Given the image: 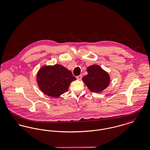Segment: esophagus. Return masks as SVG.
<instances>
[{"label":"esophagus","instance_id":"obj_1","mask_svg":"<svg viewBox=\"0 0 150 150\" xmlns=\"http://www.w3.org/2000/svg\"><path fill=\"white\" fill-rule=\"evenodd\" d=\"M76 78V79H79V80H81V78H82V75H79V76H77Z\"/></svg>","mask_w":150,"mask_h":150}]
</instances>
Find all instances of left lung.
Wrapping results in <instances>:
<instances>
[{
  "label": "left lung",
  "instance_id": "1",
  "mask_svg": "<svg viewBox=\"0 0 150 150\" xmlns=\"http://www.w3.org/2000/svg\"><path fill=\"white\" fill-rule=\"evenodd\" d=\"M87 71L88 74L83 78V81L91 91L101 92L108 87L110 77L100 66L92 65L88 67Z\"/></svg>",
  "mask_w": 150,
  "mask_h": 150
}]
</instances>
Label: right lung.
I'll return each instance as SVG.
<instances>
[{
    "label": "right lung",
    "mask_w": 150,
    "mask_h": 150,
    "mask_svg": "<svg viewBox=\"0 0 150 150\" xmlns=\"http://www.w3.org/2000/svg\"><path fill=\"white\" fill-rule=\"evenodd\" d=\"M75 79L70 71L59 64L45 66L37 75L40 90L45 94L54 98L67 92L71 82Z\"/></svg>",
    "instance_id": "add662e5"
}]
</instances>
